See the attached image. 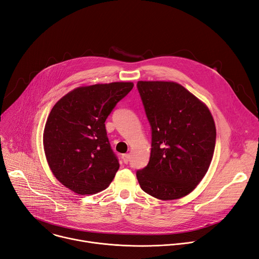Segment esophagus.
<instances>
[{
	"label": "esophagus",
	"instance_id": "esophagus-1",
	"mask_svg": "<svg viewBox=\"0 0 259 259\" xmlns=\"http://www.w3.org/2000/svg\"><path fill=\"white\" fill-rule=\"evenodd\" d=\"M121 158H122V161H124L125 164H128L129 159H130V155H129V154H122V155H121Z\"/></svg>",
	"mask_w": 259,
	"mask_h": 259
}]
</instances>
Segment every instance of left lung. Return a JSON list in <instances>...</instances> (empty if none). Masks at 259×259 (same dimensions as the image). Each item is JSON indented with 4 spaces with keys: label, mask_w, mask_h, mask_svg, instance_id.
Here are the masks:
<instances>
[{
    "label": "left lung",
    "mask_w": 259,
    "mask_h": 259,
    "mask_svg": "<svg viewBox=\"0 0 259 259\" xmlns=\"http://www.w3.org/2000/svg\"><path fill=\"white\" fill-rule=\"evenodd\" d=\"M151 126L148 165L137 171L141 188L162 200L192 192L214 153L216 128L208 107L174 81H138Z\"/></svg>",
    "instance_id": "left-lung-1"
}]
</instances>
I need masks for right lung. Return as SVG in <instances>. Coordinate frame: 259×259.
<instances>
[{"mask_svg":"<svg viewBox=\"0 0 259 259\" xmlns=\"http://www.w3.org/2000/svg\"><path fill=\"white\" fill-rule=\"evenodd\" d=\"M133 86L115 81L78 87L51 109L43 135L45 155L53 175L74 193L95 194L113 181L119 164L105 121Z\"/></svg>","mask_w":259,"mask_h":259,"instance_id":"obj_1","label":"right lung"}]
</instances>
